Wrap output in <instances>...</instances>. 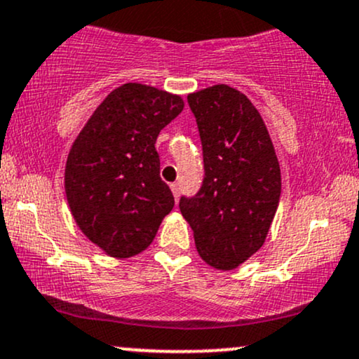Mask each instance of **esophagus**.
<instances>
[{
	"label": "esophagus",
	"instance_id": "1",
	"mask_svg": "<svg viewBox=\"0 0 359 359\" xmlns=\"http://www.w3.org/2000/svg\"><path fill=\"white\" fill-rule=\"evenodd\" d=\"M170 189H172V194H174L175 201H179V194H180L179 185H177V184H172V185H170Z\"/></svg>",
	"mask_w": 359,
	"mask_h": 359
}]
</instances>
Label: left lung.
<instances>
[{"label":"left lung","instance_id":"obj_1","mask_svg":"<svg viewBox=\"0 0 359 359\" xmlns=\"http://www.w3.org/2000/svg\"><path fill=\"white\" fill-rule=\"evenodd\" d=\"M187 102L203 143L204 180L179 208L201 258L233 270L269 234L282 192L278 160L258 109L240 90L217 84L189 94Z\"/></svg>","mask_w":359,"mask_h":359}]
</instances>
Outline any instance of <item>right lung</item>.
Here are the masks:
<instances>
[{
    "label": "right lung",
    "instance_id": "add662e5",
    "mask_svg": "<svg viewBox=\"0 0 359 359\" xmlns=\"http://www.w3.org/2000/svg\"><path fill=\"white\" fill-rule=\"evenodd\" d=\"M182 109L180 96L128 82L97 106L69 151V208L81 231L109 257L145 250L174 208L155 142Z\"/></svg>",
    "mask_w": 359,
    "mask_h": 359
}]
</instances>
